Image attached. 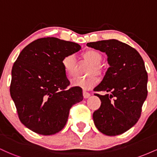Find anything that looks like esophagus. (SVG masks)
Instances as JSON below:
<instances>
[{
	"instance_id": "34e87169",
	"label": "esophagus",
	"mask_w": 157,
	"mask_h": 157,
	"mask_svg": "<svg viewBox=\"0 0 157 157\" xmlns=\"http://www.w3.org/2000/svg\"><path fill=\"white\" fill-rule=\"evenodd\" d=\"M82 94H83V97L84 98H89V97L91 96V94H90V93L87 92V91H83V92H82Z\"/></svg>"
}]
</instances>
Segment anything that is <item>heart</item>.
Returning a JSON list of instances; mask_svg holds the SVG:
<instances>
[{"label": "heart", "mask_w": 157, "mask_h": 157, "mask_svg": "<svg viewBox=\"0 0 157 157\" xmlns=\"http://www.w3.org/2000/svg\"><path fill=\"white\" fill-rule=\"evenodd\" d=\"M82 57L88 62L91 63V66L89 68L88 75L91 76L82 78L77 77L71 81V83L74 86H78L82 89H89L94 87L97 82V78L94 76V74L100 75L101 73V68L100 65L102 60V56L100 52L95 49L86 50L82 54ZM76 58L72 55H66L62 60V66L66 73V76L69 78L73 77L76 71Z\"/></svg>", "instance_id": "b5f03b06"}]
</instances>
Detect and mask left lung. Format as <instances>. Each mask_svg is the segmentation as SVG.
Segmentation results:
<instances>
[{"mask_svg": "<svg viewBox=\"0 0 157 157\" xmlns=\"http://www.w3.org/2000/svg\"><path fill=\"white\" fill-rule=\"evenodd\" d=\"M89 47L105 52L109 68L94 91L101 100L93 113L94 125L107 136L125 133L137 122L146 100L147 74L139 52L117 40L88 43Z\"/></svg>", "mask_w": 157, "mask_h": 157, "instance_id": "1", "label": "left lung"}]
</instances>
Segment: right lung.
<instances>
[{
  "label": "right lung",
  "instance_id": "add662e5",
  "mask_svg": "<svg viewBox=\"0 0 157 157\" xmlns=\"http://www.w3.org/2000/svg\"><path fill=\"white\" fill-rule=\"evenodd\" d=\"M76 43L57 37L37 39L21 51L12 66L10 94L20 120L41 135L62 130L69 110L83 99L80 87L68 88L62 60L80 51Z\"/></svg>",
  "mask_w": 157,
  "mask_h": 157
}]
</instances>
